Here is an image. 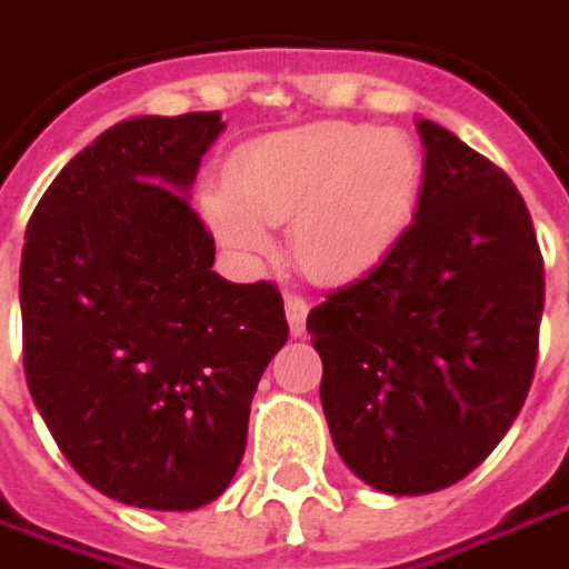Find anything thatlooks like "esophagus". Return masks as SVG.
<instances>
[{
    "label": "esophagus",
    "mask_w": 569,
    "mask_h": 569,
    "mask_svg": "<svg viewBox=\"0 0 569 569\" xmlns=\"http://www.w3.org/2000/svg\"><path fill=\"white\" fill-rule=\"evenodd\" d=\"M306 316H309V302L302 296H286V321H289V331L292 338H302L306 335Z\"/></svg>",
    "instance_id": "esophagus-1"
}]
</instances>
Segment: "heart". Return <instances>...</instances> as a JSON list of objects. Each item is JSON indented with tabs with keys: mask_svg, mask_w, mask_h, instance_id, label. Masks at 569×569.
I'll return each mask as SVG.
<instances>
[{
	"mask_svg": "<svg viewBox=\"0 0 569 569\" xmlns=\"http://www.w3.org/2000/svg\"><path fill=\"white\" fill-rule=\"evenodd\" d=\"M224 183L228 192L202 199L224 248L267 253V224H289L299 270L318 283H348L370 273L406 234L421 189V153L396 128L318 121L241 148Z\"/></svg>",
	"mask_w": 569,
	"mask_h": 569,
	"instance_id": "heart-1",
	"label": "heart"
}]
</instances>
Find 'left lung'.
I'll use <instances>...</instances> for the list:
<instances>
[{"label": "left lung", "mask_w": 569, "mask_h": 569, "mask_svg": "<svg viewBox=\"0 0 569 569\" xmlns=\"http://www.w3.org/2000/svg\"><path fill=\"white\" fill-rule=\"evenodd\" d=\"M416 221L309 312L321 409L353 477L389 496L463 480L512 428L538 360L545 263L512 180L418 118Z\"/></svg>", "instance_id": "8db88e82"}]
</instances>
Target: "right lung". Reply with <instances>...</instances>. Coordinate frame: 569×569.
I'll return each instance as SVG.
<instances>
[{
    "mask_svg": "<svg viewBox=\"0 0 569 569\" xmlns=\"http://www.w3.org/2000/svg\"><path fill=\"white\" fill-rule=\"evenodd\" d=\"M221 131L218 112L118 121L57 173L24 231L31 399L86 483L153 512L228 489L289 335L277 286L212 270L216 241L189 206Z\"/></svg>",
    "mask_w": 569,
    "mask_h": 569,
    "instance_id": "right-lung-1",
    "label": "right lung"
}]
</instances>
